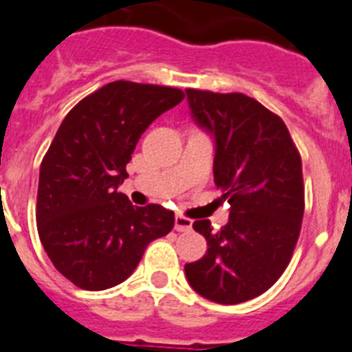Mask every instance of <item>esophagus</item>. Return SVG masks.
I'll return each instance as SVG.
<instances>
[{"mask_svg":"<svg viewBox=\"0 0 352 352\" xmlns=\"http://www.w3.org/2000/svg\"><path fill=\"white\" fill-rule=\"evenodd\" d=\"M191 227H193V221L190 218L182 217V214H177L175 217V229L179 232H188L191 231Z\"/></svg>","mask_w":352,"mask_h":352,"instance_id":"1","label":"esophagus"}]
</instances>
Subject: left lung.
<instances>
[{"label":"left lung","mask_w":352,"mask_h":352,"mask_svg":"<svg viewBox=\"0 0 352 352\" xmlns=\"http://www.w3.org/2000/svg\"><path fill=\"white\" fill-rule=\"evenodd\" d=\"M191 116L214 140V184L229 202V221L193 229L208 252L186 263L188 283L218 304H240L281 277L304 214L302 162L281 118L241 93L186 89Z\"/></svg>","instance_id":"obj_1"}]
</instances>
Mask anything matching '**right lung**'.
Listing matches in <instances>:
<instances>
[{"instance_id":"obj_1","label":"right lung","mask_w":352,"mask_h":352,"mask_svg":"<svg viewBox=\"0 0 352 352\" xmlns=\"http://www.w3.org/2000/svg\"><path fill=\"white\" fill-rule=\"evenodd\" d=\"M184 100L175 87L116 80L67 112L41 162L37 231L53 267L82 290L131 276L150 241L175 217L159 204L135 208L118 191L148 125Z\"/></svg>"}]
</instances>
